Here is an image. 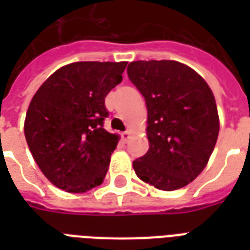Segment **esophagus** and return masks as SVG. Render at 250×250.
Masks as SVG:
<instances>
[{
  "label": "esophagus",
  "instance_id": "1",
  "mask_svg": "<svg viewBox=\"0 0 250 250\" xmlns=\"http://www.w3.org/2000/svg\"><path fill=\"white\" fill-rule=\"evenodd\" d=\"M122 139L125 141H127L129 139V131H125V132H122Z\"/></svg>",
  "mask_w": 250,
  "mask_h": 250
}]
</instances>
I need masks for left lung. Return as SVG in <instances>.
Segmentation results:
<instances>
[{
  "mask_svg": "<svg viewBox=\"0 0 250 250\" xmlns=\"http://www.w3.org/2000/svg\"><path fill=\"white\" fill-rule=\"evenodd\" d=\"M127 74L148 109L149 150L133 161L135 172L157 189L186 187L205 168L217 143L213 92L197 72L176 61H136Z\"/></svg>",
  "mask_w": 250,
  "mask_h": 250,
  "instance_id": "obj_1",
  "label": "left lung"
}]
</instances>
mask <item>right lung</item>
I'll return each mask as SVG.
<instances>
[{
	"label": "right lung",
	"instance_id": "add662e5",
	"mask_svg": "<svg viewBox=\"0 0 250 250\" xmlns=\"http://www.w3.org/2000/svg\"><path fill=\"white\" fill-rule=\"evenodd\" d=\"M127 62H75L50 75L29 104L28 148L60 189L83 193L100 186L119 136L104 128L105 97L122 82Z\"/></svg>",
	"mask_w": 250,
	"mask_h": 250
}]
</instances>
